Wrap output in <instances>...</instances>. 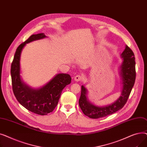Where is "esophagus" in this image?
<instances>
[{
    "label": "esophagus",
    "instance_id": "1",
    "mask_svg": "<svg viewBox=\"0 0 147 147\" xmlns=\"http://www.w3.org/2000/svg\"><path fill=\"white\" fill-rule=\"evenodd\" d=\"M83 79V77L82 75H80V74L76 75L74 77V80H75V81H77V82L82 81Z\"/></svg>",
    "mask_w": 147,
    "mask_h": 147
}]
</instances>
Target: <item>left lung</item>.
Returning a JSON list of instances; mask_svg holds the SVG:
<instances>
[{
	"label": "left lung",
	"mask_w": 147,
	"mask_h": 147,
	"mask_svg": "<svg viewBox=\"0 0 147 147\" xmlns=\"http://www.w3.org/2000/svg\"><path fill=\"white\" fill-rule=\"evenodd\" d=\"M123 58L120 66V74L123 89L120 97L113 104L105 107H97L89 102L87 99V90L82 86L81 95L79 104L83 114L91 119H98L112 114L121 109L126 104L134 85L136 79L135 58L134 53L127 45L121 55Z\"/></svg>",
	"instance_id": "left-lung-1"
}]
</instances>
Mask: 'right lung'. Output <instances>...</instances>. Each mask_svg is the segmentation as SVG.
Instances as JSON below:
<instances>
[{
    "mask_svg": "<svg viewBox=\"0 0 147 147\" xmlns=\"http://www.w3.org/2000/svg\"><path fill=\"white\" fill-rule=\"evenodd\" d=\"M45 37L43 33L33 34L22 43L15 53L11 68L12 90L17 101L28 111L42 115L55 109L63 89L71 81L69 74H58L46 85L37 89L28 87L21 81L20 59L22 48L26 43Z\"/></svg>",
    "mask_w": 147,
    "mask_h": 147,
    "instance_id": "obj_1",
    "label": "right lung"
}]
</instances>
